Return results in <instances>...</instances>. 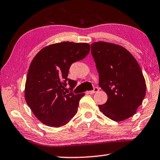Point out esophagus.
Here are the masks:
<instances>
[{
    "label": "esophagus",
    "mask_w": 160,
    "mask_h": 160,
    "mask_svg": "<svg viewBox=\"0 0 160 160\" xmlns=\"http://www.w3.org/2000/svg\"><path fill=\"white\" fill-rule=\"evenodd\" d=\"M98 87H95L93 88V91H88V93H90V94H93V93H96V92H98Z\"/></svg>",
    "instance_id": "1"
}]
</instances>
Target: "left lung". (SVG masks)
Instances as JSON below:
<instances>
[{"label": "left lung", "instance_id": "8db88e82", "mask_svg": "<svg viewBox=\"0 0 160 160\" xmlns=\"http://www.w3.org/2000/svg\"><path fill=\"white\" fill-rule=\"evenodd\" d=\"M99 75V86L108 100L99 109L114 121L134 115L145 96L146 83L138 62L126 49L106 42L91 44Z\"/></svg>", "mask_w": 160, "mask_h": 160}]
</instances>
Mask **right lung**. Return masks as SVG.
<instances>
[{
  "instance_id": "1",
  "label": "right lung",
  "mask_w": 160,
  "mask_h": 160,
  "mask_svg": "<svg viewBox=\"0 0 160 160\" xmlns=\"http://www.w3.org/2000/svg\"><path fill=\"white\" fill-rule=\"evenodd\" d=\"M89 51L87 43L62 42L45 47L34 57L28 69L25 98L43 124L62 126L77 112L84 93L74 94L64 90L67 83L72 90L77 83L67 78L71 65L83 59Z\"/></svg>"
}]
</instances>
